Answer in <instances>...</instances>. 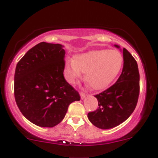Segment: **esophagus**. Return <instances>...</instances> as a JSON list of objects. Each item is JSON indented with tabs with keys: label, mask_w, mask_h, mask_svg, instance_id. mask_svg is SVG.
<instances>
[{
	"label": "esophagus",
	"mask_w": 158,
	"mask_h": 158,
	"mask_svg": "<svg viewBox=\"0 0 158 158\" xmlns=\"http://www.w3.org/2000/svg\"><path fill=\"white\" fill-rule=\"evenodd\" d=\"M85 97H86V94H85V93H83V92H81L80 93V98H81V99H84Z\"/></svg>",
	"instance_id": "esophagus-1"
}]
</instances>
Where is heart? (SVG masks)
<instances>
[{"mask_svg":"<svg viewBox=\"0 0 158 158\" xmlns=\"http://www.w3.org/2000/svg\"><path fill=\"white\" fill-rule=\"evenodd\" d=\"M123 56L117 50L90 51L76 55L74 60H68L64 67V75L68 83H75L85 72V80L95 90L108 87L118 77L123 66Z\"/></svg>","mask_w":158,"mask_h":158,"instance_id":"heart-1","label":"heart"}]
</instances>
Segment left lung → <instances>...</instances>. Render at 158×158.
Listing matches in <instances>:
<instances>
[{
    "instance_id": "obj_1",
    "label": "left lung",
    "mask_w": 158,
    "mask_h": 158,
    "mask_svg": "<svg viewBox=\"0 0 158 158\" xmlns=\"http://www.w3.org/2000/svg\"><path fill=\"white\" fill-rule=\"evenodd\" d=\"M116 48L119 46L114 45ZM123 68L116 83L98 94L96 110L89 112L88 119L94 126L102 130L117 127L134 112L139 96V71L136 60L123 48Z\"/></svg>"
}]
</instances>
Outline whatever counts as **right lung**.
Returning a JSON list of instances; mask_svg holds the SVG:
<instances>
[{
    "instance_id": "1",
    "label": "right lung",
    "mask_w": 158,
    "mask_h": 158,
    "mask_svg": "<svg viewBox=\"0 0 158 158\" xmlns=\"http://www.w3.org/2000/svg\"><path fill=\"white\" fill-rule=\"evenodd\" d=\"M60 44L41 42L17 63L14 95L22 114L41 127H53L80 96L64 76L65 50Z\"/></svg>"
}]
</instances>
